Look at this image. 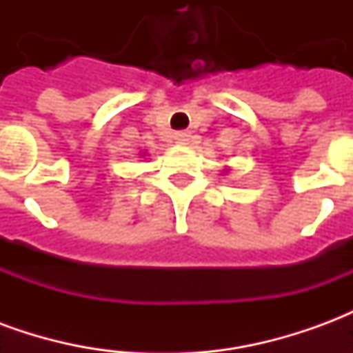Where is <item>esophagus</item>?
<instances>
[{"mask_svg": "<svg viewBox=\"0 0 353 353\" xmlns=\"http://www.w3.org/2000/svg\"><path fill=\"white\" fill-rule=\"evenodd\" d=\"M174 138H176L177 143H187L189 138H191V134H189L187 130H181V132H176V136H174Z\"/></svg>", "mask_w": 353, "mask_h": 353, "instance_id": "obj_1", "label": "esophagus"}]
</instances>
